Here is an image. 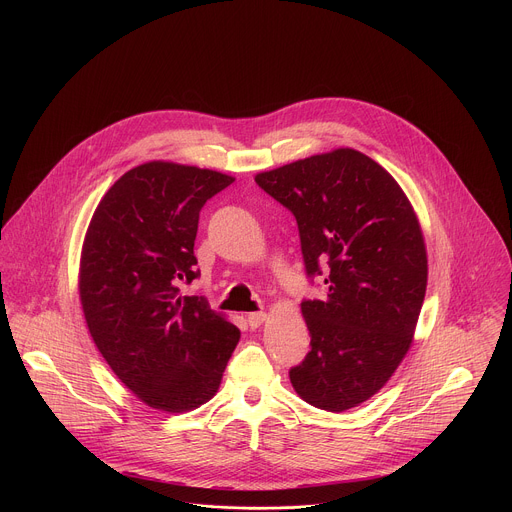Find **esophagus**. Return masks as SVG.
Here are the masks:
<instances>
[{"label": "esophagus", "mask_w": 512, "mask_h": 512, "mask_svg": "<svg viewBox=\"0 0 512 512\" xmlns=\"http://www.w3.org/2000/svg\"><path fill=\"white\" fill-rule=\"evenodd\" d=\"M265 320H267V314H265V312H253V314L247 316V322H249L251 328H259Z\"/></svg>", "instance_id": "obj_1"}]
</instances>
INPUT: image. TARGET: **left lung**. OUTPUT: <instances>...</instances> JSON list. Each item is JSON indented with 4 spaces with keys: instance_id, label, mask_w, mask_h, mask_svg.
I'll list each match as a JSON object with an SVG mask.
<instances>
[{
    "instance_id": "1",
    "label": "left lung",
    "mask_w": 512,
    "mask_h": 512,
    "mask_svg": "<svg viewBox=\"0 0 512 512\" xmlns=\"http://www.w3.org/2000/svg\"><path fill=\"white\" fill-rule=\"evenodd\" d=\"M255 182L294 212L308 275L326 265V298L302 302L312 348L289 381L318 409H352L385 387L413 342L427 287L417 214L397 180L352 148Z\"/></svg>"
}]
</instances>
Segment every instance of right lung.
I'll list each match as a JSON object with an SVG mask.
<instances>
[{
  "label": "right lung",
  "instance_id": "add662e5",
  "mask_svg": "<svg viewBox=\"0 0 512 512\" xmlns=\"http://www.w3.org/2000/svg\"><path fill=\"white\" fill-rule=\"evenodd\" d=\"M235 178L145 162L101 198L79 267L83 314L117 379L145 405L186 413L210 401L241 332L202 298L182 296L194 271L200 208Z\"/></svg>",
  "mask_w": 512,
  "mask_h": 512
}]
</instances>
